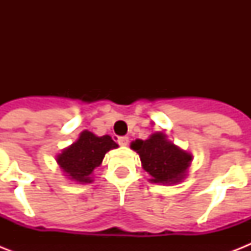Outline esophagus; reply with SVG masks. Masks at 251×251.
Instances as JSON below:
<instances>
[{
    "label": "esophagus",
    "instance_id": "1",
    "mask_svg": "<svg viewBox=\"0 0 251 251\" xmlns=\"http://www.w3.org/2000/svg\"><path fill=\"white\" fill-rule=\"evenodd\" d=\"M117 142H118V145L127 146V143H129V138H127V137H118Z\"/></svg>",
    "mask_w": 251,
    "mask_h": 251
}]
</instances>
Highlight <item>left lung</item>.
Instances as JSON below:
<instances>
[{
  "label": "left lung",
  "instance_id": "left-lung-1",
  "mask_svg": "<svg viewBox=\"0 0 251 251\" xmlns=\"http://www.w3.org/2000/svg\"><path fill=\"white\" fill-rule=\"evenodd\" d=\"M131 149L139 153L142 165L152 176V182L176 183L185 177L191 163V155L165 139L161 133H155L147 139H137Z\"/></svg>",
  "mask_w": 251,
  "mask_h": 251
}]
</instances>
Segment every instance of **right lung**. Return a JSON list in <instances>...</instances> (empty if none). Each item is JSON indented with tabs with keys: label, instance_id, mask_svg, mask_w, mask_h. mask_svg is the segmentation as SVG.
<instances>
[{
	"label": "right lung",
	"instance_id": "obj_1",
	"mask_svg": "<svg viewBox=\"0 0 251 251\" xmlns=\"http://www.w3.org/2000/svg\"><path fill=\"white\" fill-rule=\"evenodd\" d=\"M117 143L109 137H96L90 131H83L78 141L57 156V163L73 179L82 183L91 182V173L101 164L105 153L117 149Z\"/></svg>",
	"mask_w": 251,
	"mask_h": 251
}]
</instances>
